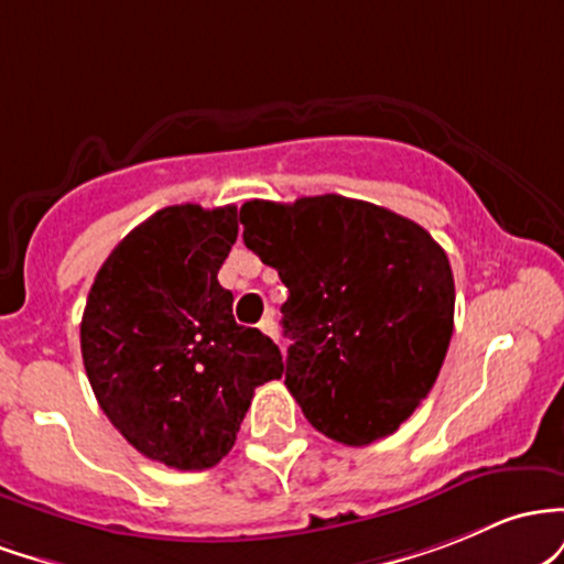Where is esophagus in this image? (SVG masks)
<instances>
[{"instance_id":"34e87169","label":"esophagus","mask_w":564,"mask_h":564,"mask_svg":"<svg viewBox=\"0 0 564 564\" xmlns=\"http://www.w3.org/2000/svg\"><path fill=\"white\" fill-rule=\"evenodd\" d=\"M258 327H261V330L269 335V338H274L276 340V322H274V312H265V316L261 322H258Z\"/></svg>"}]
</instances>
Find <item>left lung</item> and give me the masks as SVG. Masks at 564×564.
<instances>
[{"label": "left lung", "instance_id": "left-lung-1", "mask_svg": "<svg viewBox=\"0 0 564 564\" xmlns=\"http://www.w3.org/2000/svg\"><path fill=\"white\" fill-rule=\"evenodd\" d=\"M239 224L290 290L284 386L306 421L354 447L394 434L432 391L451 346L445 250L410 218L340 194L250 199Z\"/></svg>", "mask_w": 564, "mask_h": 564}]
</instances>
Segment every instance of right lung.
Segmentation results:
<instances>
[{"label": "right lung", "mask_w": 564, "mask_h": 564, "mask_svg": "<svg viewBox=\"0 0 564 564\" xmlns=\"http://www.w3.org/2000/svg\"><path fill=\"white\" fill-rule=\"evenodd\" d=\"M237 231L234 205L164 207L111 250L82 314V359L100 410L170 469L218 464L256 386L284 370L269 335L237 325L231 290L218 282Z\"/></svg>", "instance_id": "add662e5"}]
</instances>
